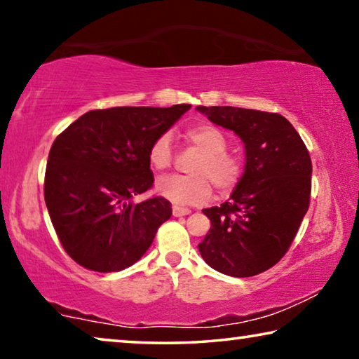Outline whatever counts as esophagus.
Returning <instances> with one entry per match:
<instances>
[{
  "instance_id": "esophagus-1",
  "label": "esophagus",
  "mask_w": 359,
  "mask_h": 359,
  "mask_svg": "<svg viewBox=\"0 0 359 359\" xmlns=\"http://www.w3.org/2000/svg\"><path fill=\"white\" fill-rule=\"evenodd\" d=\"M191 214V210L188 208H184V205H172V215L174 217H184Z\"/></svg>"
}]
</instances>
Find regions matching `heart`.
<instances>
[{"mask_svg":"<svg viewBox=\"0 0 359 359\" xmlns=\"http://www.w3.org/2000/svg\"><path fill=\"white\" fill-rule=\"evenodd\" d=\"M185 137L201 150L191 166V175H166L156 182V191L175 204H201L212 193V182L218 191H229L241 179V163L226 154V136L212 125L187 130ZM149 163L155 171H165L172 163V145L168 135L158 136L149 147Z\"/></svg>","mask_w":359,"mask_h":359,"instance_id":"obj_1","label":"heart"}]
</instances>
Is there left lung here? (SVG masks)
<instances>
[{
    "instance_id": "8db88e82",
    "label": "left lung",
    "mask_w": 359,
    "mask_h": 359,
    "mask_svg": "<svg viewBox=\"0 0 359 359\" xmlns=\"http://www.w3.org/2000/svg\"><path fill=\"white\" fill-rule=\"evenodd\" d=\"M212 123L244 142L245 168L226 203L204 209L210 229L198 245L212 269L252 277L280 261L311 201L312 161L280 114L233 106H198Z\"/></svg>"
}]
</instances>
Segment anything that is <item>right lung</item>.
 Wrapping results in <instances>:
<instances>
[{
	"label": "right lung",
	"instance_id": "obj_1",
	"mask_svg": "<svg viewBox=\"0 0 359 359\" xmlns=\"http://www.w3.org/2000/svg\"><path fill=\"white\" fill-rule=\"evenodd\" d=\"M190 104L90 111L52 144L44 198L66 253L83 267L117 272L149 250L172 214L158 196L135 203L154 184L149 147Z\"/></svg>",
	"mask_w": 359,
	"mask_h": 359
}]
</instances>
